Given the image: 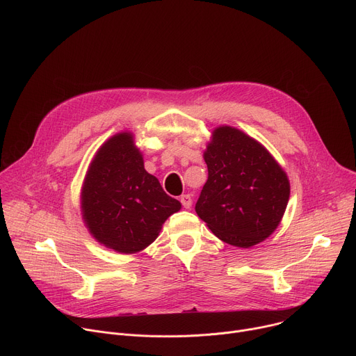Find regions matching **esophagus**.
<instances>
[{
	"instance_id": "34e87169",
	"label": "esophagus",
	"mask_w": 356,
	"mask_h": 356,
	"mask_svg": "<svg viewBox=\"0 0 356 356\" xmlns=\"http://www.w3.org/2000/svg\"><path fill=\"white\" fill-rule=\"evenodd\" d=\"M180 202H181L184 209H190L191 204H193V200L188 194H183V195H180Z\"/></svg>"
}]
</instances>
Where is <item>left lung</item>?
<instances>
[{
    "label": "left lung",
    "instance_id": "8db88e82",
    "mask_svg": "<svg viewBox=\"0 0 356 356\" xmlns=\"http://www.w3.org/2000/svg\"><path fill=\"white\" fill-rule=\"evenodd\" d=\"M209 179L197 216L228 245L250 248L279 227L290 197L287 173L270 152L243 131L220 125L204 150Z\"/></svg>",
    "mask_w": 356,
    "mask_h": 356
}]
</instances>
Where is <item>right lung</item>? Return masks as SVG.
<instances>
[{"label": "right lung", "instance_id": "add662e5", "mask_svg": "<svg viewBox=\"0 0 356 356\" xmlns=\"http://www.w3.org/2000/svg\"><path fill=\"white\" fill-rule=\"evenodd\" d=\"M180 209L145 170L132 132H118L98 147L80 193L83 222L98 243L125 255L140 252Z\"/></svg>", "mask_w": 356, "mask_h": 356}]
</instances>
